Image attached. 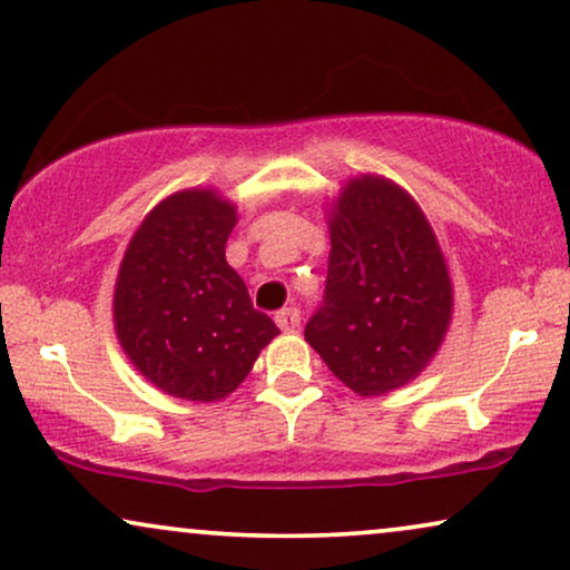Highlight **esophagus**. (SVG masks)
<instances>
[{"label":"esophagus","instance_id":"obj_1","mask_svg":"<svg viewBox=\"0 0 570 570\" xmlns=\"http://www.w3.org/2000/svg\"><path fill=\"white\" fill-rule=\"evenodd\" d=\"M299 321H302V315H299L297 307H286V309H278V313H276V325L284 333L297 331Z\"/></svg>","mask_w":570,"mask_h":570}]
</instances>
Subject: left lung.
Segmentation results:
<instances>
[{
	"label": "left lung",
	"mask_w": 570,
	"mask_h": 570,
	"mask_svg": "<svg viewBox=\"0 0 570 570\" xmlns=\"http://www.w3.org/2000/svg\"><path fill=\"white\" fill-rule=\"evenodd\" d=\"M328 232L325 299L305 341L356 396H385L412 383L449 333V263L420 203L381 174L346 179Z\"/></svg>",
	"instance_id": "obj_1"
}]
</instances>
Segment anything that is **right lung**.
Instances as JSON below:
<instances>
[{
    "label": "right lung",
    "mask_w": 570,
    "mask_h": 570,
    "mask_svg": "<svg viewBox=\"0 0 570 570\" xmlns=\"http://www.w3.org/2000/svg\"><path fill=\"white\" fill-rule=\"evenodd\" d=\"M237 218L218 189H179L142 218L119 263L114 331L121 352L174 399H226L278 336L226 263Z\"/></svg>",
    "instance_id": "1"
}]
</instances>
